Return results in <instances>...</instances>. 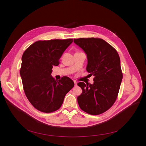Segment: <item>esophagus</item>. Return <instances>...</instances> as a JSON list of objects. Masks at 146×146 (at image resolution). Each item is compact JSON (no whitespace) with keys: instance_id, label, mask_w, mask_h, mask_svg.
<instances>
[{"instance_id":"esophagus-1","label":"esophagus","mask_w":146,"mask_h":146,"mask_svg":"<svg viewBox=\"0 0 146 146\" xmlns=\"http://www.w3.org/2000/svg\"><path fill=\"white\" fill-rule=\"evenodd\" d=\"M74 85H75V86H77V82L76 81L74 80Z\"/></svg>"}]
</instances>
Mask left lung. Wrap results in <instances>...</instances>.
I'll list each match as a JSON object with an SVG mask.
<instances>
[{
    "label": "left lung",
    "mask_w": 146,
    "mask_h": 146,
    "mask_svg": "<svg viewBox=\"0 0 146 146\" xmlns=\"http://www.w3.org/2000/svg\"><path fill=\"white\" fill-rule=\"evenodd\" d=\"M74 42L87 54V71L95 76L94 84L80 82L82 90L77 97L81 110L98 115L109 109L114 103L122 78L120 58L117 51L99 38H80Z\"/></svg>",
    "instance_id": "1"
}]
</instances>
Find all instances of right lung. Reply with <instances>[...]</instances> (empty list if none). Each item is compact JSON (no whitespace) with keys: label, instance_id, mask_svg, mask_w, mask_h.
Returning <instances> with one entry per match:
<instances>
[{"label":"right lung","instance_id":"add662e5","mask_svg":"<svg viewBox=\"0 0 146 146\" xmlns=\"http://www.w3.org/2000/svg\"><path fill=\"white\" fill-rule=\"evenodd\" d=\"M73 39L39 40L24 52L20 69L23 88L28 100L37 110L51 113L58 110L74 84L65 76L57 80L51 76L54 66Z\"/></svg>","mask_w":146,"mask_h":146}]
</instances>
